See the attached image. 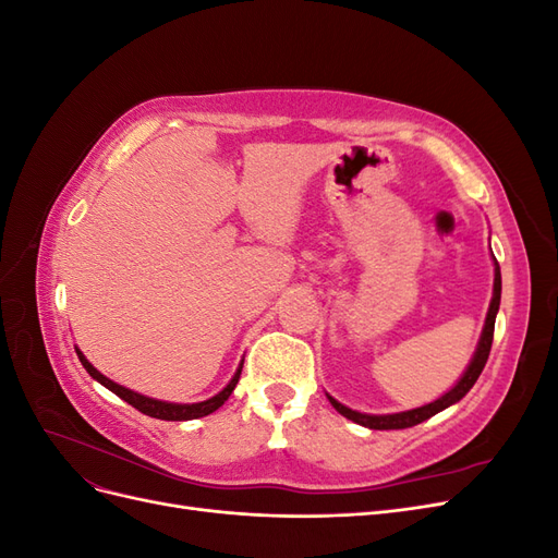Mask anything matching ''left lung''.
Segmentation results:
<instances>
[{
    "label": "left lung",
    "instance_id": "left-lung-1",
    "mask_svg": "<svg viewBox=\"0 0 558 558\" xmlns=\"http://www.w3.org/2000/svg\"><path fill=\"white\" fill-rule=\"evenodd\" d=\"M500 265L498 260L494 258V295H492V302H488V312H486V320H484V328H482V335H480V342H477V349L475 353H472V359L465 367V373L461 375V379L456 381L449 391L445 396H440L437 400L428 402V404H421V408H414V410H408V412H396V414H365V412H356L347 408V404L337 402L330 393L328 400L332 408L340 412L342 416H347L349 421H353V424L359 426H365V428H373V430H400V428H412L416 424H421V421H426L430 416H435L437 412H442L447 408H451V404L459 402L472 386H475V381L480 379L482 369L486 365V359H488V351H492V342H494V326H496V314L500 310Z\"/></svg>",
    "mask_w": 558,
    "mask_h": 558
}]
</instances>
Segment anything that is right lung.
<instances>
[{
  "label": "right lung",
  "instance_id": "obj_1",
  "mask_svg": "<svg viewBox=\"0 0 558 558\" xmlns=\"http://www.w3.org/2000/svg\"><path fill=\"white\" fill-rule=\"evenodd\" d=\"M76 353H78L81 365L88 369V375H90L95 381L107 386L111 393H116L118 398H123L128 404H132V408H137L142 414L154 416V418H162V421H191V418H199V416H207V414L216 412V410L221 408V404L230 398V393L234 391V386H238L240 375H242V365H244V359H242V363H240V367H238V373L232 375V379L228 381V386L223 388V391H218V393L211 396L209 400L189 402V404H185V402H167V400L148 398V396H142V393H137V391H132V388H125V386H121V384H116V381H111L109 377H105L102 373H99V369H97L86 356H83L81 349H76Z\"/></svg>",
  "mask_w": 558,
  "mask_h": 558
}]
</instances>
